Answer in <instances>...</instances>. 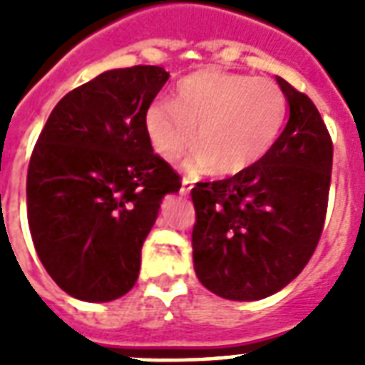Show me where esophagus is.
<instances>
[{
	"label": "esophagus",
	"instance_id": "1",
	"mask_svg": "<svg viewBox=\"0 0 365 365\" xmlns=\"http://www.w3.org/2000/svg\"><path fill=\"white\" fill-rule=\"evenodd\" d=\"M193 187V182H191L190 178H183L182 180V193L185 195V193H190V190Z\"/></svg>",
	"mask_w": 365,
	"mask_h": 365
}]
</instances>
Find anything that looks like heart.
Here are the masks:
<instances>
[{"instance_id":"heart-1","label":"heart","mask_w":365,"mask_h":365,"mask_svg":"<svg viewBox=\"0 0 365 365\" xmlns=\"http://www.w3.org/2000/svg\"><path fill=\"white\" fill-rule=\"evenodd\" d=\"M287 99L266 78L201 70L175 86L174 101L156 99L146 109L144 128L154 150L175 162L195 143L185 160L193 174L217 170L238 174L268 156L282 135Z\"/></svg>"}]
</instances>
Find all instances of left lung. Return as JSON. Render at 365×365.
I'll return each instance as SVG.
<instances>
[{
	"instance_id": "left-lung-1",
	"label": "left lung",
	"mask_w": 365,
	"mask_h": 365,
	"mask_svg": "<svg viewBox=\"0 0 365 365\" xmlns=\"http://www.w3.org/2000/svg\"><path fill=\"white\" fill-rule=\"evenodd\" d=\"M275 80L289 119L268 156L191 190L195 274L230 301H258L293 282L324 227L332 140L313 101L283 78Z\"/></svg>"
}]
</instances>
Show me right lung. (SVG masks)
<instances>
[{"label": "right lung", "mask_w": 365, "mask_h": 365, "mask_svg": "<svg viewBox=\"0 0 365 365\" xmlns=\"http://www.w3.org/2000/svg\"><path fill=\"white\" fill-rule=\"evenodd\" d=\"M168 78L160 66L107 70L62 97L36 140L29 229L44 269L72 297L107 303L133 289L160 203L182 187L144 128Z\"/></svg>", "instance_id": "add662e5"}]
</instances>
